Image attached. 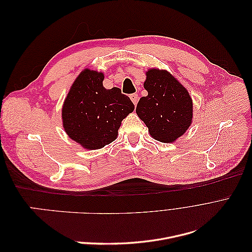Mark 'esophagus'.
Here are the masks:
<instances>
[{
	"label": "esophagus",
	"mask_w": 252,
	"mask_h": 252,
	"mask_svg": "<svg viewBox=\"0 0 252 252\" xmlns=\"http://www.w3.org/2000/svg\"><path fill=\"white\" fill-rule=\"evenodd\" d=\"M130 98H131V101H132V103H133L134 105L138 104V101H139V95H138V94H131V95H130Z\"/></svg>",
	"instance_id": "esophagus-1"
}]
</instances>
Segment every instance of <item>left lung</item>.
<instances>
[{"mask_svg":"<svg viewBox=\"0 0 252 252\" xmlns=\"http://www.w3.org/2000/svg\"><path fill=\"white\" fill-rule=\"evenodd\" d=\"M144 88L148 95L136 105V114L157 141L172 143L186 132L192 121V100L187 89L166 70L151 68Z\"/></svg>","mask_w":252,"mask_h":252,"instance_id":"obj_1","label":"left lung"}]
</instances>
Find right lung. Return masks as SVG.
I'll return each mask as SVG.
<instances>
[{"label": "right lung", "mask_w": 252, "mask_h": 252, "mask_svg": "<svg viewBox=\"0 0 252 252\" xmlns=\"http://www.w3.org/2000/svg\"><path fill=\"white\" fill-rule=\"evenodd\" d=\"M103 80V72L83 70L62 108L63 127L68 136L90 150L116 140L121 122L134 109L130 98L120 88L106 89Z\"/></svg>", "instance_id": "obj_1"}]
</instances>
